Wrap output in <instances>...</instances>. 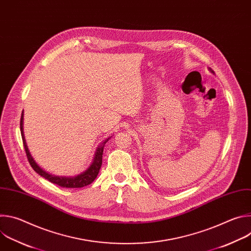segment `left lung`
<instances>
[{
    "mask_svg": "<svg viewBox=\"0 0 251 251\" xmlns=\"http://www.w3.org/2000/svg\"><path fill=\"white\" fill-rule=\"evenodd\" d=\"M210 70H211V69H210ZM211 71H212V70H211ZM212 73H213V71H212Z\"/></svg>",
    "mask_w": 251,
    "mask_h": 251,
    "instance_id": "left-lung-1",
    "label": "left lung"
}]
</instances>
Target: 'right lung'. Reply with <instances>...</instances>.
Returning a JSON list of instances; mask_svg holds the SVG:
<instances>
[{
	"label": "right lung",
	"instance_id": "obj_1",
	"mask_svg": "<svg viewBox=\"0 0 251 251\" xmlns=\"http://www.w3.org/2000/svg\"><path fill=\"white\" fill-rule=\"evenodd\" d=\"M20 128H21V134H22V139H23V144H24V147H25V155H26V158H27V161L29 163V165L31 166V168L37 172L39 175H41L42 176H44L45 178H47L48 181L51 182L52 184H55L61 188H82V187H85L87 185H90L94 180L95 177L97 176L98 173H99V170H100V167L102 165V155H103V148H104V145L106 144V142L109 140L106 139L103 144L97 148L96 150V153H95V157H94V160L92 162V164L90 165V167L85 171L83 172L82 174L75 176V177H64V176H52L47 172H45L42 168H40L37 163H35L32 159V157L30 156L28 150H27V147H26V144H25V137H24V132H23V113H22V117H21V123H20Z\"/></svg>",
	"mask_w": 251,
	"mask_h": 251
}]
</instances>
